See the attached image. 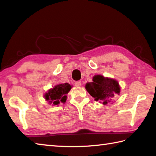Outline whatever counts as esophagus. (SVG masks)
<instances>
[{"mask_svg": "<svg viewBox=\"0 0 156 156\" xmlns=\"http://www.w3.org/2000/svg\"><path fill=\"white\" fill-rule=\"evenodd\" d=\"M75 86L76 87H80L81 86V82L80 81L76 82V83H75Z\"/></svg>", "mask_w": 156, "mask_h": 156, "instance_id": "esophagus-1", "label": "esophagus"}]
</instances>
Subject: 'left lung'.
<instances>
[{
	"instance_id": "left-lung-1",
	"label": "left lung",
	"mask_w": 156,
	"mask_h": 156,
	"mask_svg": "<svg viewBox=\"0 0 156 156\" xmlns=\"http://www.w3.org/2000/svg\"><path fill=\"white\" fill-rule=\"evenodd\" d=\"M85 89L96 101L102 102L105 105L112 102L120 92V84L117 80L102 75H95L92 82L86 83Z\"/></svg>"
}]
</instances>
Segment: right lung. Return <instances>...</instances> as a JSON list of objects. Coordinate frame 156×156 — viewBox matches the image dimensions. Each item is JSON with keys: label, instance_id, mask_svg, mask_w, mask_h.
I'll use <instances>...</instances> for the list:
<instances>
[{"label": "right lung", "instance_id": "add662e5", "mask_svg": "<svg viewBox=\"0 0 156 156\" xmlns=\"http://www.w3.org/2000/svg\"><path fill=\"white\" fill-rule=\"evenodd\" d=\"M72 85L69 84L62 83L55 85L49 89L44 95V98L49 103L52 105H59L60 103H65L67 100V94L71 90Z\"/></svg>", "mask_w": 156, "mask_h": 156}]
</instances>
